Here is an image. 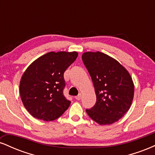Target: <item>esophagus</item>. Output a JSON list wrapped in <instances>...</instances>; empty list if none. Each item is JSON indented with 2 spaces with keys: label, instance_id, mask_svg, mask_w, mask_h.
Instances as JSON below:
<instances>
[{
  "label": "esophagus",
  "instance_id": "esophagus-1",
  "mask_svg": "<svg viewBox=\"0 0 155 155\" xmlns=\"http://www.w3.org/2000/svg\"><path fill=\"white\" fill-rule=\"evenodd\" d=\"M81 93H79L77 96H76V100L79 101V100H81Z\"/></svg>",
  "mask_w": 155,
  "mask_h": 155
}]
</instances>
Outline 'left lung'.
Segmentation results:
<instances>
[{
  "mask_svg": "<svg viewBox=\"0 0 155 155\" xmlns=\"http://www.w3.org/2000/svg\"><path fill=\"white\" fill-rule=\"evenodd\" d=\"M83 63L93 82L96 103L86 109L97 124H111L122 118L130 108L134 84L129 72L117 60L101 51L83 53Z\"/></svg>",
  "mask_w": 155,
  "mask_h": 155,
  "instance_id": "1",
  "label": "left lung"
}]
</instances>
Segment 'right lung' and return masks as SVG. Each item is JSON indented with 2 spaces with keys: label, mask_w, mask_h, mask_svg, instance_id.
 <instances>
[{
  "label": "right lung",
  "mask_w": 155,
  "mask_h": 155,
  "mask_svg": "<svg viewBox=\"0 0 155 155\" xmlns=\"http://www.w3.org/2000/svg\"><path fill=\"white\" fill-rule=\"evenodd\" d=\"M76 51H50L33 61L21 78L19 92L27 111L35 118L53 121L68 108L63 95L64 72L75 61Z\"/></svg>",
  "instance_id": "right-lung-1"
}]
</instances>
